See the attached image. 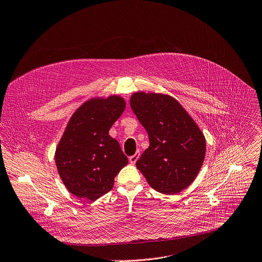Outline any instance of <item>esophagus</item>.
<instances>
[{
  "mask_svg": "<svg viewBox=\"0 0 262 262\" xmlns=\"http://www.w3.org/2000/svg\"><path fill=\"white\" fill-rule=\"evenodd\" d=\"M139 157H140V152L139 151H137L134 156H132V157H129V163L130 164H136V162H137V160L139 159Z\"/></svg>",
  "mask_w": 262,
  "mask_h": 262,
  "instance_id": "obj_1",
  "label": "esophagus"
}]
</instances>
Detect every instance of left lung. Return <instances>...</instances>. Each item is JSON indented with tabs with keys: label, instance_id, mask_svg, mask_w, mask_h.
Wrapping results in <instances>:
<instances>
[{
	"label": "left lung",
	"instance_id": "left-lung-1",
	"mask_svg": "<svg viewBox=\"0 0 262 262\" xmlns=\"http://www.w3.org/2000/svg\"><path fill=\"white\" fill-rule=\"evenodd\" d=\"M130 107L149 137V147L137 161V168L158 192H181L201 170L206 154L204 135L168 95L136 93Z\"/></svg>",
	"mask_w": 262,
	"mask_h": 262
}]
</instances>
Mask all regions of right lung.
<instances>
[{"mask_svg":"<svg viewBox=\"0 0 262 262\" xmlns=\"http://www.w3.org/2000/svg\"><path fill=\"white\" fill-rule=\"evenodd\" d=\"M125 108L111 96L83 103L72 116L55 152L58 173L71 193L95 201L111 191L127 157L108 130Z\"/></svg>","mask_w":262,"mask_h":262,"instance_id":"obj_1","label":"right lung"}]
</instances>
